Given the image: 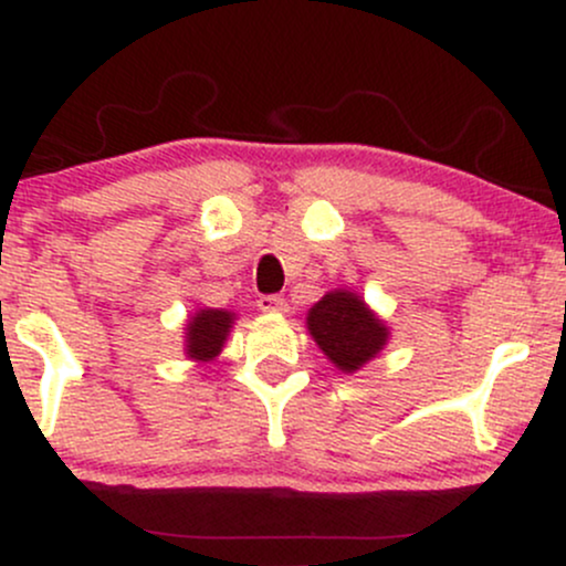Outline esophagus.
I'll list each match as a JSON object with an SVG mask.
<instances>
[{
	"label": "esophagus",
	"mask_w": 566,
	"mask_h": 566,
	"mask_svg": "<svg viewBox=\"0 0 566 566\" xmlns=\"http://www.w3.org/2000/svg\"><path fill=\"white\" fill-rule=\"evenodd\" d=\"M258 308L269 311V314H287L290 303L284 301L282 295H261V301H258Z\"/></svg>",
	"instance_id": "obj_1"
}]
</instances>
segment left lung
<instances>
[{
    "label": "left lung",
    "instance_id": "left-lung-1",
    "mask_svg": "<svg viewBox=\"0 0 566 566\" xmlns=\"http://www.w3.org/2000/svg\"><path fill=\"white\" fill-rule=\"evenodd\" d=\"M308 333L340 373H356L380 354L388 340L382 324L356 292H327L308 311Z\"/></svg>",
    "mask_w": 566,
    "mask_h": 566
}]
</instances>
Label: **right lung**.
<instances>
[{"label": "right lung", "instance_id": "1", "mask_svg": "<svg viewBox=\"0 0 566 566\" xmlns=\"http://www.w3.org/2000/svg\"><path fill=\"white\" fill-rule=\"evenodd\" d=\"M237 314L223 308H201L186 324V356L193 361H212L223 350Z\"/></svg>", "mask_w": 566, "mask_h": 566}]
</instances>
